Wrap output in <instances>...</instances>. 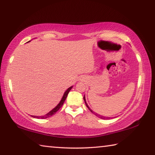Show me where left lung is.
<instances>
[{
  "label": "left lung",
  "instance_id": "1",
  "mask_svg": "<svg viewBox=\"0 0 155 155\" xmlns=\"http://www.w3.org/2000/svg\"><path fill=\"white\" fill-rule=\"evenodd\" d=\"M83 99H84V101H85V104H86V106H87V108L90 110V111L91 112V113H94V114H95V113H94L92 110H91L90 109V107H88V105H87V103H86V101H85V96L83 97ZM96 115H97V116H98V117H100V118H101V119H104V120H106V119H109L110 117H104V116H103V115H98V114H96Z\"/></svg>",
  "mask_w": 155,
  "mask_h": 155
}]
</instances>
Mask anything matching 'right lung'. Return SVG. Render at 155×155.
I'll list each match as a JSON object with an SVG mask.
<instances>
[{
  "instance_id": "obj_1",
  "label": "right lung",
  "mask_w": 155,
  "mask_h": 155,
  "mask_svg": "<svg viewBox=\"0 0 155 155\" xmlns=\"http://www.w3.org/2000/svg\"><path fill=\"white\" fill-rule=\"evenodd\" d=\"M72 88V87H70L68 88V90L65 91L64 96H63L61 100V101L59 102V103L57 104V105L55 107H54L53 109L51 110V111H50V112H48V114H46L45 115H42V116H33V115H32V117H35V118H38V119H40V118H41V119H46V118H47V117H49L52 116V115H54L62 107L63 104H64V103L65 101V99H66V98H67V96H68V93H69V91L70 90H71Z\"/></svg>"
}]
</instances>
